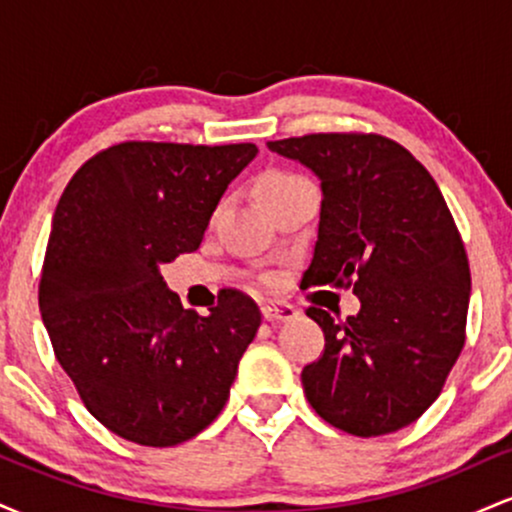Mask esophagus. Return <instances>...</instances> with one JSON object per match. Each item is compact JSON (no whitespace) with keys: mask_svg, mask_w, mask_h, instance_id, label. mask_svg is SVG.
I'll return each mask as SVG.
<instances>
[{"mask_svg":"<svg viewBox=\"0 0 512 512\" xmlns=\"http://www.w3.org/2000/svg\"><path fill=\"white\" fill-rule=\"evenodd\" d=\"M298 315V310L289 303H264L262 317L267 322H289Z\"/></svg>","mask_w":512,"mask_h":512,"instance_id":"1","label":"esophagus"}]
</instances>
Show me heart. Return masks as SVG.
<instances>
[{
  "instance_id": "heart-1",
  "label": "heart",
  "mask_w": 512,
  "mask_h": 512,
  "mask_svg": "<svg viewBox=\"0 0 512 512\" xmlns=\"http://www.w3.org/2000/svg\"><path fill=\"white\" fill-rule=\"evenodd\" d=\"M301 182H305L301 175L286 173V170H269V173L260 180L262 199H264V202H272V199L281 197L284 192L293 190V187L301 185Z\"/></svg>"
}]
</instances>
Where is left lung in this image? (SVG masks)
<instances>
[{"mask_svg": "<svg viewBox=\"0 0 512 512\" xmlns=\"http://www.w3.org/2000/svg\"><path fill=\"white\" fill-rule=\"evenodd\" d=\"M320 180L313 260L301 286H351L361 310L337 322L308 308L325 351L303 368L305 397L351 436H383L436 402L464 346L467 252L431 173L378 134L267 142Z\"/></svg>", "mask_w": 512, "mask_h": 512, "instance_id": "left-lung-1", "label": "left lung"}]
</instances>
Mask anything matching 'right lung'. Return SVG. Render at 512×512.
<instances>
[{
  "label": "right lung",
  "instance_id": "obj_1",
  "mask_svg": "<svg viewBox=\"0 0 512 512\" xmlns=\"http://www.w3.org/2000/svg\"><path fill=\"white\" fill-rule=\"evenodd\" d=\"M255 144L127 142L86 161L62 192L38 305L86 409L149 448L178 445L219 416L260 308L231 291L207 317L182 308L163 264L202 243Z\"/></svg>",
  "mask_w": 512,
  "mask_h": 512
}]
</instances>
